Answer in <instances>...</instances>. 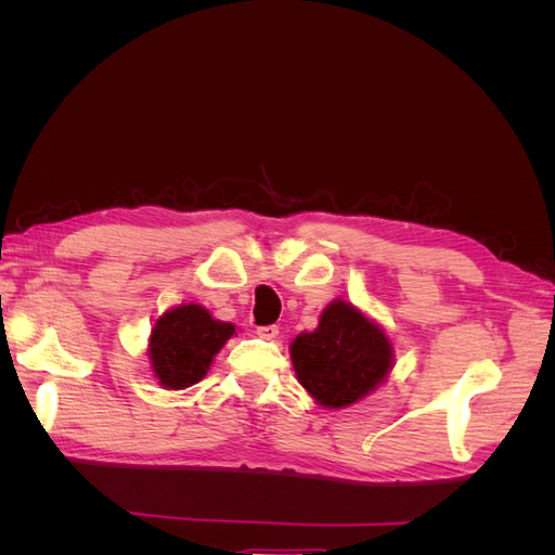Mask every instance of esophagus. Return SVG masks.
Returning <instances> with one entry per match:
<instances>
[{
  "mask_svg": "<svg viewBox=\"0 0 555 555\" xmlns=\"http://www.w3.org/2000/svg\"><path fill=\"white\" fill-rule=\"evenodd\" d=\"M278 333H280V328H278L275 324H271V326H259V328H257V335H259V338H263V340L278 338Z\"/></svg>",
  "mask_w": 555,
  "mask_h": 555,
  "instance_id": "1",
  "label": "esophagus"
}]
</instances>
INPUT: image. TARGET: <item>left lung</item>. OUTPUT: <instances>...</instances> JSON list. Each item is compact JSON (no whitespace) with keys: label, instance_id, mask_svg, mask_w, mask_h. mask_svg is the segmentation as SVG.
I'll return each mask as SVG.
<instances>
[{"label":"left lung","instance_id":"8db88e82","mask_svg":"<svg viewBox=\"0 0 555 555\" xmlns=\"http://www.w3.org/2000/svg\"><path fill=\"white\" fill-rule=\"evenodd\" d=\"M289 354L300 386L328 410L365 398L393 367L389 335L343 298L324 308L314 331L294 338Z\"/></svg>","mask_w":555,"mask_h":555}]
</instances>
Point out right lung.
<instances>
[{"mask_svg": "<svg viewBox=\"0 0 555 555\" xmlns=\"http://www.w3.org/2000/svg\"><path fill=\"white\" fill-rule=\"evenodd\" d=\"M236 326L196 304L166 310L150 331L147 357L164 389H188L206 377L217 351Z\"/></svg>", "mask_w": 555, "mask_h": 555, "instance_id": "obj_1", "label": "right lung"}]
</instances>
